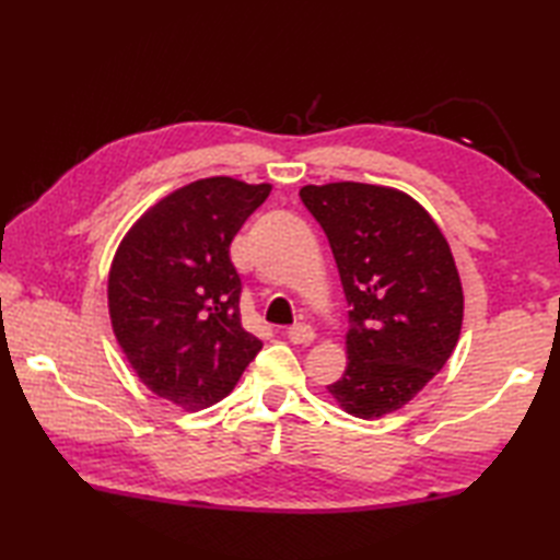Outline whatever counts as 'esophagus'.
<instances>
[{
  "label": "esophagus",
  "mask_w": 560,
  "mask_h": 560,
  "mask_svg": "<svg viewBox=\"0 0 560 560\" xmlns=\"http://www.w3.org/2000/svg\"><path fill=\"white\" fill-rule=\"evenodd\" d=\"M289 341L295 347H307V343L315 341V331L311 325H295L289 329Z\"/></svg>",
  "instance_id": "1"
}]
</instances>
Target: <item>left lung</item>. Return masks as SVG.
<instances>
[{
	"mask_svg": "<svg viewBox=\"0 0 560 560\" xmlns=\"http://www.w3.org/2000/svg\"><path fill=\"white\" fill-rule=\"evenodd\" d=\"M327 233L351 305L347 371L327 392L359 419L409 404L455 351L464 293L443 231L397 187L327 183L301 187Z\"/></svg>",
	"mask_w": 560,
	"mask_h": 560,
	"instance_id": "8db88e82",
	"label": "left lung"
}]
</instances>
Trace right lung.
Instances as JSON below:
<instances>
[{"mask_svg":"<svg viewBox=\"0 0 560 560\" xmlns=\"http://www.w3.org/2000/svg\"><path fill=\"white\" fill-rule=\"evenodd\" d=\"M269 192L229 175L195 180L141 213L115 249V339L141 383L185 411L229 397L261 349L241 323L229 247Z\"/></svg>","mask_w":560,"mask_h":560,"instance_id":"right-lung-1","label":"right lung"}]
</instances>
